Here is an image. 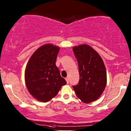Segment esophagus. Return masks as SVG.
Listing matches in <instances>:
<instances>
[{
    "label": "esophagus",
    "mask_w": 131,
    "mask_h": 131,
    "mask_svg": "<svg viewBox=\"0 0 131 131\" xmlns=\"http://www.w3.org/2000/svg\"><path fill=\"white\" fill-rule=\"evenodd\" d=\"M65 80H66V81H67V84H68V83H69V79H68V77H67L65 79Z\"/></svg>",
    "instance_id": "obj_1"
}]
</instances>
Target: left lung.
Returning a JSON list of instances; mask_svg holds the SVG:
<instances>
[{
	"label": "left lung",
	"mask_w": 131,
	"mask_h": 131,
	"mask_svg": "<svg viewBox=\"0 0 131 131\" xmlns=\"http://www.w3.org/2000/svg\"><path fill=\"white\" fill-rule=\"evenodd\" d=\"M79 65L80 79L73 88L77 96L83 102L89 103L97 100L106 85L105 64L99 54L86 44L73 47Z\"/></svg>",
	"instance_id": "obj_1"
}]
</instances>
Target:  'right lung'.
<instances>
[{
    "mask_svg": "<svg viewBox=\"0 0 131 131\" xmlns=\"http://www.w3.org/2000/svg\"><path fill=\"white\" fill-rule=\"evenodd\" d=\"M59 47L45 44L35 51L25 69V79L30 94L38 101L47 102L67 84L56 65Z\"/></svg>",
    "mask_w": 131,
    "mask_h": 131,
    "instance_id": "1",
    "label": "right lung"
}]
</instances>
